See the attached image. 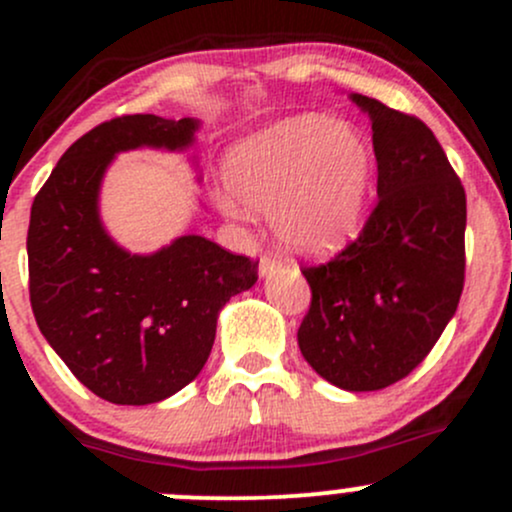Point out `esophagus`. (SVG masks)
<instances>
[{
    "label": "esophagus",
    "instance_id": "obj_1",
    "mask_svg": "<svg viewBox=\"0 0 512 512\" xmlns=\"http://www.w3.org/2000/svg\"><path fill=\"white\" fill-rule=\"evenodd\" d=\"M279 272V262L274 260V257H270V255H265L260 260V277L265 279V277H272V274H277Z\"/></svg>",
    "mask_w": 512,
    "mask_h": 512
}]
</instances>
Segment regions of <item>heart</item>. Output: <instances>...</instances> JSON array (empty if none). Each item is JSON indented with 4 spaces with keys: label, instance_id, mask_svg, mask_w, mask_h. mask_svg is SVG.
Instances as JSON below:
<instances>
[{
    "label": "heart",
    "instance_id": "obj_1",
    "mask_svg": "<svg viewBox=\"0 0 512 512\" xmlns=\"http://www.w3.org/2000/svg\"><path fill=\"white\" fill-rule=\"evenodd\" d=\"M375 154L360 129L326 115H297L247 134L228 149V213H270L277 240L299 255L324 257L363 225Z\"/></svg>",
    "mask_w": 512,
    "mask_h": 512
}]
</instances>
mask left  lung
Listing matches in <instances>:
<instances>
[{"instance_id":"obj_1","label":"left lung","mask_w":512,"mask_h":512,"mask_svg":"<svg viewBox=\"0 0 512 512\" xmlns=\"http://www.w3.org/2000/svg\"><path fill=\"white\" fill-rule=\"evenodd\" d=\"M348 98L373 122L378 206L346 250L301 270L311 306L297 341L328 383L373 392L410 375L456 314L466 193L422 120L365 95Z\"/></svg>"}]
</instances>
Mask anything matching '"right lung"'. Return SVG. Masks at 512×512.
<instances>
[{"label": "right lung", "mask_w": 512, "mask_h": 512, "mask_svg": "<svg viewBox=\"0 0 512 512\" xmlns=\"http://www.w3.org/2000/svg\"><path fill=\"white\" fill-rule=\"evenodd\" d=\"M198 127L157 115L102 122L68 147L31 206L36 324L75 378L115 405H152L191 383L211 355L220 309L257 282L255 260L203 235L137 255L102 225L100 188L117 154L188 152ZM191 161L198 166L196 154Z\"/></svg>", "instance_id": "obj_1"}]
</instances>
